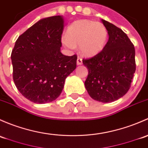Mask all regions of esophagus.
<instances>
[{"label": "esophagus", "instance_id": "34e87169", "mask_svg": "<svg viewBox=\"0 0 148 148\" xmlns=\"http://www.w3.org/2000/svg\"><path fill=\"white\" fill-rule=\"evenodd\" d=\"M83 63V59L80 57H78L77 59V65H81Z\"/></svg>", "mask_w": 148, "mask_h": 148}]
</instances>
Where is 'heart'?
I'll return each instance as SVG.
<instances>
[{"mask_svg":"<svg viewBox=\"0 0 148 148\" xmlns=\"http://www.w3.org/2000/svg\"><path fill=\"white\" fill-rule=\"evenodd\" d=\"M107 38V29L103 23L88 20H78L68 27L62 42L70 49H74L76 45H80L82 53L91 56L103 50Z\"/></svg>","mask_w":148,"mask_h":148,"instance_id":"heart-1","label":"heart"}]
</instances>
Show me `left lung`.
<instances>
[{
  "instance_id": "1",
  "label": "left lung",
  "mask_w": 148,
  "mask_h": 148,
  "mask_svg": "<svg viewBox=\"0 0 148 148\" xmlns=\"http://www.w3.org/2000/svg\"><path fill=\"white\" fill-rule=\"evenodd\" d=\"M109 39L101 51L83 59L88 69L85 86L97 101L110 103L125 95L136 70L135 47L127 35L113 24L102 20Z\"/></svg>"
}]
</instances>
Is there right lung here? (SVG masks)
Segmentation results:
<instances>
[{"label": "right lung", "instance_id": "obj_1", "mask_svg": "<svg viewBox=\"0 0 148 148\" xmlns=\"http://www.w3.org/2000/svg\"><path fill=\"white\" fill-rule=\"evenodd\" d=\"M64 26L61 16L41 19L18 37L12 51L15 85L35 103L56 100L65 78L76 68L77 56H64L60 52Z\"/></svg>", "mask_w": 148, "mask_h": 148}]
</instances>
